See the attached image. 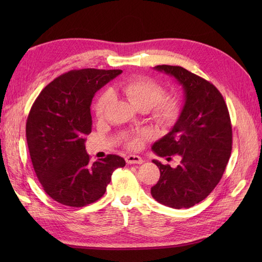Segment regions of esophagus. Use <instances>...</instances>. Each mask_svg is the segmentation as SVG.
Segmentation results:
<instances>
[{
  "instance_id": "34e87169",
  "label": "esophagus",
  "mask_w": 262,
  "mask_h": 262,
  "mask_svg": "<svg viewBox=\"0 0 262 262\" xmlns=\"http://www.w3.org/2000/svg\"><path fill=\"white\" fill-rule=\"evenodd\" d=\"M125 162L126 164H142L143 163V160L138 155H128L125 157Z\"/></svg>"
}]
</instances>
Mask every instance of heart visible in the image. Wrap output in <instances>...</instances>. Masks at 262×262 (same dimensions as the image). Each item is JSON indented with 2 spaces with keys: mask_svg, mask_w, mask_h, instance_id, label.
<instances>
[{
  "mask_svg": "<svg viewBox=\"0 0 262 262\" xmlns=\"http://www.w3.org/2000/svg\"><path fill=\"white\" fill-rule=\"evenodd\" d=\"M118 90L128 98L134 106L142 110H152V116L160 124L171 126L176 123L181 114V102L179 98L171 95H165L164 86L146 76H132L119 84ZM113 94L106 91L95 102L94 110L97 117L104 115L109 102L112 101ZM148 136L145 131L126 136L125 144L131 149L141 147L142 142Z\"/></svg>",
  "mask_w": 262,
  "mask_h": 262,
  "instance_id": "1",
  "label": "heart"
}]
</instances>
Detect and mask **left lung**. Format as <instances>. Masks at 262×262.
Returning a JSON list of instances; mask_svg holds the SVG:
<instances>
[{
    "label": "left lung",
    "instance_id": "1",
    "mask_svg": "<svg viewBox=\"0 0 262 262\" xmlns=\"http://www.w3.org/2000/svg\"><path fill=\"white\" fill-rule=\"evenodd\" d=\"M182 85L185 105L169 133L153 144L161 157L177 155L172 168L153 161L160 168V180L150 188L156 201L173 209L191 208L216 187L232 152L231 118L220 91L209 81L175 66H157Z\"/></svg>",
    "mask_w": 262,
    "mask_h": 262
}]
</instances>
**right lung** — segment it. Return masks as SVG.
<instances>
[{"label":"right lung","mask_w":262,"mask_h":262,"mask_svg":"<svg viewBox=\"0 0 262 262\" xmlns=\"http://www.w3.org/2000/svg\"><path fill=\"white\" fill-rule=\"evenodd\" d=\"M121 70L82 69L61 74L47 85L31 106L26 138L38 180L63 205L85 207L105 194L112 175L125 162L107 155L92 163L84 137L92 132V99Z\"/></svg>","instance_id":"add662e5"}]
</instances>
